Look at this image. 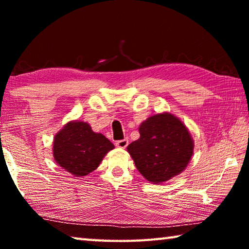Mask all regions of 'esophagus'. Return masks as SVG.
I'll use <instances>...</instances> for the list:
<instances>
[{"label":"esophagus","mask_w":249,"mask_h":249,"mask_svg":"<svg viewBox=\"0 0 249 249\" xmlns=\"http://www.w3.org/2000/svg\"><path fill=\"white\" fill-rule=\"evenodd\" d=\"M116 147H119V148H122V149H124V148H126V147H127V145H128V141L126 140H122V141H117L116 142Z\"/></svg>","instance_id":"1"}]
</instances>
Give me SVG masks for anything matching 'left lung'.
<instances>
[{
  "instance_id": "obj_1",
  "label": "left lung",
  "mask_w": 249,
  "mask_h": 249,
  "mask_svg": "<svg viewBox=\"0 0 249 249\" xmlns=\"http://www.w3.org/2000/svg\"><path fill=\"white\" fill-rule=\"evenodd\" d=\"M140 138L127 146L137 170L146 180L162 183L181 174L195 149L191 134L179 117L158 113L142 122Z\"/></svg>"
}]
</instances>
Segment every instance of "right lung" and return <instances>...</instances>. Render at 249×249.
Here are the masks:
<instances>
[{
	"label": "right lung",
	"instance_id": "1",
	"mask_svg": "<svg viewBox=\"0 0 249 249\" xmlns=\"http://www.w3.org/2000/svg\"><path fill=\"white\" fill-rule=\"evenodd\" d=\"M114 145L82 121H70L56 134L53 144L54 161L73 177L95 170Z\"/></svg>",
	"mask_w": 249,
	"mask_h": 249
}]
</instances>
